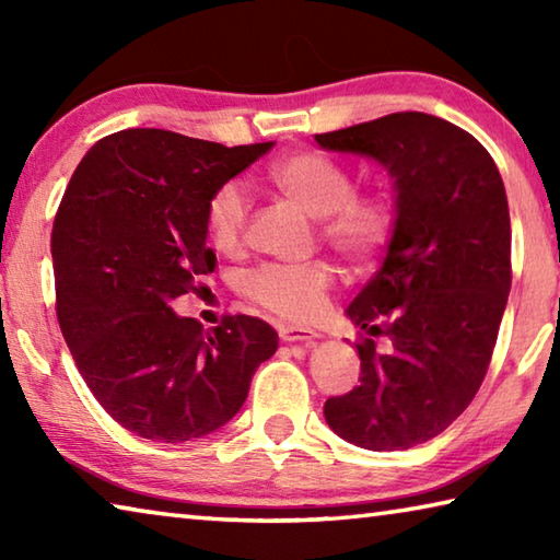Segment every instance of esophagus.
<instances>
[{"mask_svg":"<svg viewBox=\"0 0 560 560\" xmlns=\"http://www.w3.org/2000/svg\"><path fill=\"white\" fill-rule=\"evenodd\" d=\"M279 336L287 343H293V340H303V343H311L318 334L311 328H301V326H279Z\"/></svg>","mask_w":560,"mask_h":560,"instance_id":"1","label":"esophagus"}]
</instances>
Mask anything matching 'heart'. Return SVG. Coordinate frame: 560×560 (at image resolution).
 Listing matches in <instances>:
<instances>
[{
  "mask_svg": "<svg viewBox=\"0 0 560 560\" xmlns=\"http://www.w3.org/2000/svg\"><path fill=\"white\" fill-rule=\"evenodd\" d=\"M271 189L316 220L318 240L355 269H365L390 246L400 222V207L385 187L358 189L346 163L318 150H296L267 167ZM249 202L240 185L224 183L205 205V234L222 257H236L246 240ZM336 269L324 259L306 264H261L242 273L240 293L269 314L311 320L324 314L334 291Z\"/></svg>",
  "mask_w": 560,
  "mask_h": 560,
  "instance_id": "b5f03b06",
  "label": "heart"
}]
</instances>
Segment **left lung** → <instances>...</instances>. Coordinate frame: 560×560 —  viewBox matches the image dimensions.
<instances>
[{
  "label": "left lung",
  "mask_w": 560,
  "mask_h": 560,
  "mask_svg": "<svg viewBox=\"0 0 560 560\" xmlns=\"http://www.w3.org/2000/svg\"><path fill=\"white\" fill-rule=\"evenodd\" d=\"M316 143L381 160L400 207L381 271L348 306L368 330L355 343L360 383L328 397L326 422L355 447L410 450L447 430L489 371L511 289L506 189L477 138L428 113L318 132Z\"/></svg>",
  "instance_id": "8db88e82"
}]
</instances>
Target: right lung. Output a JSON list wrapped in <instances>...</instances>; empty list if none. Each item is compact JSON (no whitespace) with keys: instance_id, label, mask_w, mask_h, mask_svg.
<instances>
[{"instance_id":"add662e5","label":"right lung","mask_w":560,"mask_h":560,"mask_svg":"<svg viewBox=\"0 0 560 560\" xmlns=\"http://www.w3.org/2000/svg\"><path fill=\"white\" fill-rule=\"evenodd\" d=\"M271 145L130 128L101 138L66 187L51 230L56 318L93 397L138 438L187 442L222 428L277 350L261 318L226 314L202 328L170 308L214 271L210 195Z\"/></svg>"}]
</instances>
